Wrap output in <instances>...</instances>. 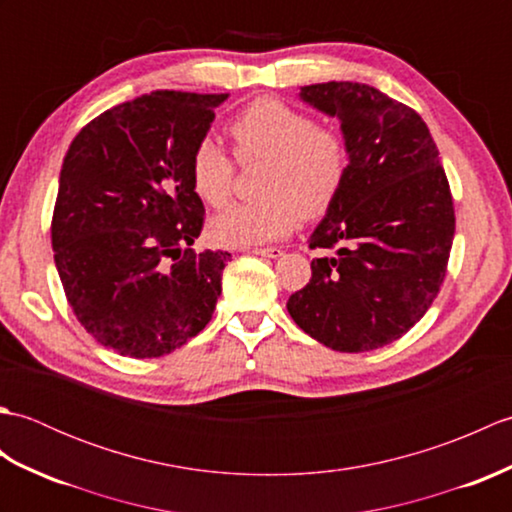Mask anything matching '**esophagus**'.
Here are the masks:
<instances>
[{
  "instance_id": "obj_1",
  "label": "esophagus",
  "mask_w": 512,
  "mask_h": 512,
  "mask_svg": "<svg viewBox=\"0 0 512 512\" xmlns=\"http://www.w3.org/2000/svg\"><path fill=\"white\" fill-rule=\"evenodd\" d=\"M253 255H259V257H268V259H277L284 255V250L277 248V246H270V248H253L250 250Z\"/></svg>"
}]
</instances>
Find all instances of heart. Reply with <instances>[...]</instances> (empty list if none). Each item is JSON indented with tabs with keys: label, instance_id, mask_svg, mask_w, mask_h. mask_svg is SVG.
I'll use <instances>...</instances> for the list:
<instances>
[{
	"label": "heart",
	"instance_id": "b5f03b06",
	"mask_svg": "<svg viewBox=\"0 0 512 512\" xmlns=\"http://www.w3.org/2000/svg\"><path fill=\"white\" fill-rule=\"evenodd\" d=\"M235 158L246 165L264 160L255 182L259 198L215 215L209 233L224 246H255L286 237L299 217L314 220L330 211L350 171V149L341 132L321 127L306 112L279 99H257L231 123ZM233 160L211 138H202L189 158L195 195L220 209L233 189Z\"/></svg>",
	"mask_w": 512,
	"mask_h": 512
}]
</instances>
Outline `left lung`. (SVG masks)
Here are the masks:
<instances>
[{
	"instance_id": "obj_1",
	"label": "left lung",
	"mask_w": 512,
	"mask_h": 512,
	"mask_svg": "<svg viewBox=\"0 0 512 512\" xmlns=\"http://www.w3.org/2000/svg\"><path fill=\"white\" fill-rule=\"evenodd\" d=\"M301 99L341 121L350 171L310 235L312 277L286 303L299 328L336 352L400 339L438 297L455 211L438 147L418 112L372 85L330 81Z\"/></svg>"
}]
</instances>
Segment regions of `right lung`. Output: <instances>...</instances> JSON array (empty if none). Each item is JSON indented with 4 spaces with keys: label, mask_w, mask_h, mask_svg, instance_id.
<instances>
[{
    "label": "right lung",
    "mask_w": 512,
    "mask_h": 512,
    "mask_svg": "<svg viewBox=\"0 0 512 512\" xmlns=\"http://www.w3.org/2000/svg\"><path fill=\"white\" fill-rule=\"evenodd\" d=\"M226 99L143 94L96 116L63 158L54 264L76 319L107 350L165 356L213 317L231 253L191 248L204 204L189 158Z\"/></svg>",
    "instance_id": "right-lung-1"
}]
</instances>
